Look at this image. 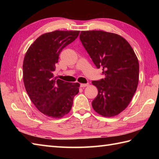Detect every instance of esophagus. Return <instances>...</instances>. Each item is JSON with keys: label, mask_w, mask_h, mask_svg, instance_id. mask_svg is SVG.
<instances>
[{"label": "esophagus", "mask_w": 159, "mask_h": 159, "mask_svg": "<svg viewBox=\"0 0 159 159\" xmlns=\"http://www.w3.org/2000/svg\"><path fill=\"white\" fill-rule=\"evenodd\" d=\"M88 85H89L88 83H82V84H80V87H85L88 86Z\"/></svg>", "instance_id": "34e87169"}]
</instances>
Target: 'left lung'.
I'll list each match as a JSON object with an SVG mask.
<instances>
[{"mask_svg":"<svg viewBox=\"0 0 159 159\" xmlns=\"http://www.w3.org/2000/svg\"><path fill=\"white\" fill-rule=\"evenodd\" d=\"M80 39L97 68L105 76L92 84L98 91L92 101L94 111L104 117H113L129 104L139 83V65L126 39L103 31H81Z\"/></svg>","mask_w":159,"mask_h":159,"instance_id":"obj_1","label":"left lung"}]
</instances>
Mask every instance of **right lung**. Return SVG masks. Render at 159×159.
Listing matches in <instances>:
<instances>
[{"instance_id":"1","label":"right lung","mask_w":159,"mask_h":159,"mask_svg":"<svg viewBox=\"0 0 159 159\" xmlns=\"http://www.w3.org/2000/svg\"><path fill=\"white\" fill-rule=\"evenodd\" d=\"M79 31H55L39 36L29 47L23 62V81L26 92L40 112L61 118L72 107L80 84L54 77L61 50L75 40Z\"/></svg>"}]
</instances>
